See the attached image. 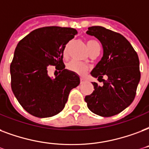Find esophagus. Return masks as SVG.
<instances>
[{
	"label": "esophagus",
	"mask_w": 149,
	"mask_h": 149,
	"mask_svg": "<svg viewBox=\"0 0 149 149\" xmlns=\"http://www.w3.org/2000/svg\"><path fill=\"white\" fill-rule=\"evenodd\" d=\"M84 78H80V84H84Z\"/></svg>",
	"instance_id": "obj_1"
}]
</instances>
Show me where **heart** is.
Here are the masks:
<instances>
[{
    "label": "heart",
    "instance_id": "b5f03b06",
    "mask_svg": "<svg viewBox=\"0 0 149 149\" xmlns=\"http://www.w3.org/2000/svg\"><path fill=\"white\" fill-rule=\"evenodd\" d=\"M97 44H98L96 41H95V40H87V45L89 52L91 51L95 47V45H97ZM68 47H69V45L67 44L65 47L64 48V51H63V56L64 57H66L67 55ZM67 69L70 71H71V72L77 73L78 75H84L88 70V65L86 63H84V62H78V61H76V60H72V61H71V62H70L67 64Z\"/></svg>",
    "mask_w": 149,
    "mask_h": 149
}]
</instances>
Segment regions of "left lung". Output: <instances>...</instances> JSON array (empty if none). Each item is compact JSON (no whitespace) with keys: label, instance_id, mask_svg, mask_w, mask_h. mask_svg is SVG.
Returning a JSON list of instances; mask_svg holds the SVG:
<instances>
[{"label":"left lung","instance_id":"8db88e82","mask_svg":"<svg viewBox=\"0 0 149 149\" xmlns=\"http://www.w3.org/2000/svg\"><path fill=\"white\" fill-rule=\"evenodd\" d=\"M87 33L102 43L103 56L91 74L103 82L92 83L91 95L85 97L87 107L104 117L115 116L131 104L141 79L139 58L132 45L123 35L102 26H91ZM104 74L107 80L102 79Z\"/></svg>","mask_w":149,"mask_h":149}]
</instances>
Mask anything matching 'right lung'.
<instances>
[{"label":"right lung","mask_w":149,"mask_h":149,"mask_svg":"<svg viewBox=\"0 0 149 149\" xmlns=\"http://www.w3.org/2000/svg\"><path fill=\"white\" fill-rule=\"evenodd\" d=\"M77 31L47 26L32 31L17 44L10 65L11 90L26 112L39 118L51 117L65 107L70 91L79 84L78 75L65 69L63 51ZM48 65L60 74L52 79Z\"/></svg>","instance_id":"add662e5"}]
</instances>
